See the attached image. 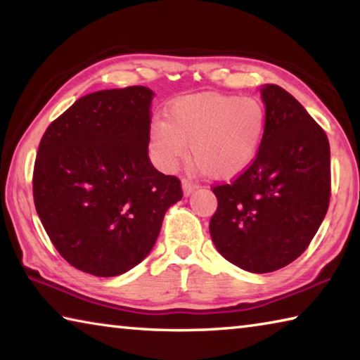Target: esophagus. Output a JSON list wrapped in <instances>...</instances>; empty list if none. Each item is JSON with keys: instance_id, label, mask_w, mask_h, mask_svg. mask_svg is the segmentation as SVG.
<instances>
[{"instance_id": "34e87169", "label": "esophagus", "mask_w": 360, "mask_h": 360, "mask_svg": "<svg viewBox=\"0 0 360 360\" xmlns=\"http://www.w3.org/2000/svg\"><path fill=\"white\" fill-rule=\"evenodd\" d=\"M195 188H197V186H195L192 181L182 179V192H184L186 197H188V195H191L195 191Z\"/></svg>"}]
</instances>
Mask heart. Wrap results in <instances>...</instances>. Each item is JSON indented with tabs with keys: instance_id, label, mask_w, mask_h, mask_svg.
I'll list each match as a JSON object with an SVG mask.
<instances>
[{
	"instance_id": "b5f03b06",
	"label": "heart",
	"mask_w": 360,
	"mask_h": 360,
	"mask_svg": "<svg viewBox=\"0 0 360 360\" xmlns=\"http://www.w3.org/2000/svg\"><path fill=\"white\" fill-rule=\"evenodd\" d=\"M266 112L259 100L229 94H197L172 101L163 120L152 122L149 146L157 167L172 173L187 160L216 179L245 173L259 155Z\"/></svg>"
}]
</instances>
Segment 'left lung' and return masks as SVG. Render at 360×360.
Returning <instances> with one entry per match:
<instances>
[{
    "label": "left lung",
    "instance_id": "1",
    "mask_svg": "<svg viewBox=\"0 0 360 360\" xmlns=\"http://www.w3.org/2000/svg\"><path fill=\"white\" fill-rule=\"evenodd\" d=\"M266 129L259 155L231 184L217 186L210 222L224 259L251 273L279 270L311 243L330 200L324 130L284 89H260Z\"/></svg>",
    "mask_w": 360,
    "mask_h": 360
}]
</instances>
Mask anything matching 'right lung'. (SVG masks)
I'll use <instances>...</instances> for the list:
<instances>
[{
    "instance_id": "1",
    "label": "right lung",
    "mask_w": 360,
    "mask_h": 360,
    "mask_svg": "<svg viewBox=\"0 0 360 360\" xmlns=\"http://www.w3.org/2000/svg\"><path fill=\"white\" fill-rule=\"evenodd\" d=\"M154 92L100 90L53 120L34 162L33 197L60 255L94 276H119L154 248L181 182L149 160Z\"/></svg>"
}]
</instances>
